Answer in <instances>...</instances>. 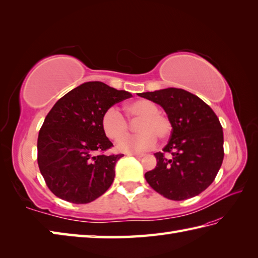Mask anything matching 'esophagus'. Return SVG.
I'll return each instance as SVG.
<instances>
[{
	"label": "esophagus",
	"instance_id": "1",
	"mask_svg": "<svg viewBox=\"0 0 258 258\" xmlns=\"http://www.w3.org/2000/svg\"><path fill=\"white\" fill-rule=\"evenodd\" d=\"M127 156H133V157H142L143 154H136V153H128Z\"/></svg>",
	"mask_w": 258,
	"mask_h": 258
}]
</instances>
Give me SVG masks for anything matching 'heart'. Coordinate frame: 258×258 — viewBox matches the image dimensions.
I'll use <instances>...</instances> for the list:
<instances>
[{
  "label": "heart",
  "instance_id": "b5f03b06",
  "mask_svg": "<svg viewBox=\"0 0 258 258\" xmlns=\"http://www.w3.org/2000/svg\"><path fill=\"white\" fill-rule=\"evenodd\" d=\"M124 112L128 119H138L136 135L126 136L117 143V150L125 153H142L153 149L158 139L165 141L172 133V120L165 113L160 112L157 104L150 100H136L126 104ZM101 126L106 138L118 141L128 132L130 125L116 107H108L103 113Z\"/></svg>",
  "mask_w": 258,
  "mask_h": 258
}]
</instances>
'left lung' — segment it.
Wrapping results in <instances>:
<instances>
[{
	"instance_id": "obj_1",
	"label": "left lung",
	"mask_w": 258,
	"mask_h": 258,
	"mask_svg": "<svg viewBox=\"0 0 258 258\" xmlns=\"http://www.w3.org/2000/svg\"><path fill=\"white\" fill-rule=\"evenodd\" d=\"M165 109L173 130L163 152L155 153L156 167L145 173L151 187L172 201L204 191L222 166L224 138L220 119L199 96L168 87L140 93Z\"/></svg>"
}]
</instances>
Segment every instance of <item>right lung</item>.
Here are the masks:
<instances>
[{"label":"right lung","mask_w":258,"mask_h":258,"mask_svg":"<svg viewBox=\"0 0 258 258\" xmlns=\"http://www.w3.org/2000/svg\"><path fill=\"white\" fill-rule=\"evenodd\" d=\"M130 97L131 93L102 82H87L54 104L37 139L38 168L54 195L86 204L109 188L123 154H103L113 144L101 118L108 107Z\"/></svg>","instance_id":"add662e5"}]
</instances>
